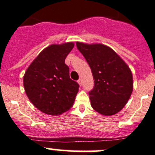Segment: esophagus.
I'll use <instances>...</instances> for the list:
<instances>
[{
  "mask_svg": "<svg viewBox=\"0 0 155 155\" xmlns=\"http://www.w3.org/2000/svg\"><path fill=\"white\" fill-rule=\"evenodd\" d=\"M78 83H79V85H81V86H82V84H83V83H82V80L81 79H79L78 81Z\"/></svg>",
  "mask_w": 155,
  "mask_h": 155,
  "instance_id": "obj_1",
  "label": "esophagus"
}]
</instances>
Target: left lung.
Segmentation results:
<instances>
[{"mask_svg": "<svg viewBox=\"0 0 155 155\" xmlns=\"http://www.w3.org/2000/svg\"><path fill=\"white\" fill-rule=\"evenodd\" d=\"M76 45L91 67L94 80V88L88 93L93 109L104 115L117 113L133 91L130 68L110 47L79 42Z\"/></svg>", "mask_w": 155, "mask_h": 155, "instance_id": "obj_1", "label": "left lung"}]
</instances>
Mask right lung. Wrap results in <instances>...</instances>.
<instances>
[{"label":"right lung","mask_w":155,"mask_h":155,"mask_svg":"<svg viewBox=\"0 0 155 155\" xmlns=\"http://www.w3.org/2000/svg\"><path fill=\"white\" fill-rule=\"evenodd\" d=\"M73 47V43L51 45L40 53L24 75L27 97L43 113L58 115L73 105L79 84L70 78L65 64Z\"/></svg>","instance_id":"right-lung-1"}]
</instances>
